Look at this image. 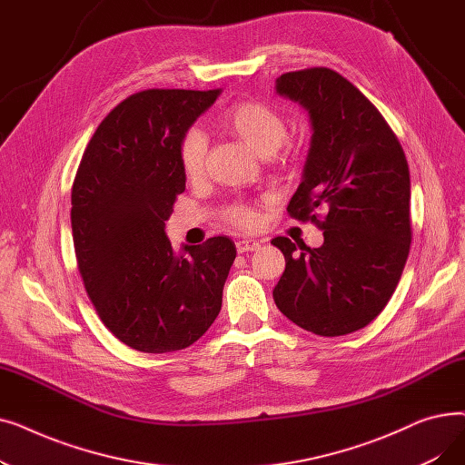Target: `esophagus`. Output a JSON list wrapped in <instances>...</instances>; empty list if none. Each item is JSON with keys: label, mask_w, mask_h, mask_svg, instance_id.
I'll return each instance as SVG.
<instances>
[{"label": "esophagus", "mask_w": 465, "mask_h": 465, "mask_svg": "<svg viewBox=\"0 0 465 465\" xmlns=\"http://www.w3.org/2000/svg\"><path fill=\"white\" fill-rule=\"evenodd\" d=\"M235 249L241 254L242 252H254V251L260 249V242L254 241V239H239V241H235Z\"/></svg>", "instance_id": "34e87169"}]
</instances>
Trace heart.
I'll use <instances>...</instances> for the list:
<instances>
[{"instance_id": "heart-1", "label": "heart", "mask_w": 465, "mask_h": 465, "mask_svg": "<svg viewBox=\"0 0 465 465\" xmlns=\"http://www.w3.org/2000/svg\"><path fill=\"white\" fill-rule=\"evenodd\" d=\"M223 124L241 141H245L260 156L279 153V162L284 165L294 160V151L284 146L288 135L286 120L270 105L256 100H242L230 105L223 114ZM177 156L183 175L195 181L203 175L207 160V137L200 128L186 130L177 146ZM228 224L239 230H254L260 224L258 211L252 203H228L223 211Z\"/></svg>"}]
</instances>
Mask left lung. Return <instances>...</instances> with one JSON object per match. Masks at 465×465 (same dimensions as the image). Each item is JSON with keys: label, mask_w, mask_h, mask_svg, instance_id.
<instances>
[{"label": "left lung", "mask_w": 465, "mask_h": 465, "mask_svg": "<svg viewBox=\"0 0 465 465\" xmlns=\"http://www.w3.org/2000/svg\"><path fill=\"white\" fill-rule=\"evenodd\" d=\"M277 92L309 111L303 181L286 207L319 226L324 242L275 237L286 260L273 290L279 311L322 337L368 326L392 298L411 249V181L401 144L379 109L328 67L284 73Z\"/></svg>", "instance_id": "left-lung-1"}]
</instances>
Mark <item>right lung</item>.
Returning <instances> with one entry per match:
<instances>
[{"instance_id": "1", "label": "right lung", "mask_w": 465, "mask_h": 465, "mask_svg": "<svg viewBox=\"0 0 465 465\" xmlns=\"http://www.w3.org/2000/svg\"><path fill=\"white\" fill-rule=\"evenodd\" d=\"M220 90H143L97 126L71 188L79 273L97 316L149 354L190 347L214 322L235 260L228 237L175 256L165 220L184 192L177 146Z\"/></svg>"}]
</instances>
